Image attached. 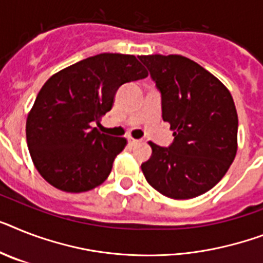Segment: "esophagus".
<instances>
[{"label": "esophagus", "mask_w": 263, "mask_h": 263, "mask_svg": "<svg viewBox=\"0 0 263 263\" xmlns=\"http://www.w3.org/2000/svg\"><path fill=\"white\" fill-rule=\"evenodd\" d=\"M129 144L130 145H136V144H138V142H140V140H136V138H132V137H129Z\"/></svg>", "instance_id": "1"}]
</instances>
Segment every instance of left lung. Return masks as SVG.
<instances>
[{
    "label": "left lung",
    "instance_id": "8db88e82",
    "mask_svg": "<svg viewBox=\"0 0 263 263\" xmlns=\"http://www.w3.org/2000/svg\"><path fill=\"white\" fill-rule=\"evenodd\" d=\"M161 95L162 119L173 130L172 144L149 142L152 156L141 164L145 179L172 199H192L220 181L236 155L238 116L230 91L194 60L180 55H147Z\"/></svg>",
    "mask_w": 263,
    "mask_h": 263
}]
</instances>
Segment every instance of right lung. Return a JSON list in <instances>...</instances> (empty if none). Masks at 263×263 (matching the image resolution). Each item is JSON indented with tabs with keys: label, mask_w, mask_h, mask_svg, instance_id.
Here are the masks:
<instances>
[{
	"label": "right lung",
	"mask_w": 263,
	"mask_h": 263,
	"mask_svg": "<svg viewBox=\"0 0 263 263\" xmlns=\"http://www.w3.org/2000/svg\"><path fill=\"white\" fill-rule=\"evenodd\" d=\"M147 77L136 56L101 53L49 78L27 119V142L40 175L66 192L101 185L125 138L98 132L118 88Z\"/></svg>",
	"instance_id": "right-lung-1"
}]
</instances>
